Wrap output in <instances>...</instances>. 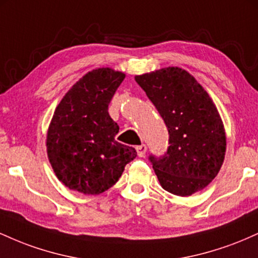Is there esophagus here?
I'll use <instances>...</instances> for the list:
<instances>
[{
    "mask_svg": "<svg viewBox=\"0 0 258 258\" xmlns=\"http://www.w3.org/2000/svg\"><path fill=\"white\" fill-rule=\"evenodd\" d=\"M136 150H137V154L139 158H143L147 153V146L146 144H141V146L136 147Z\"/></svg>",
    "mask_w": 258,
    "mask_h": 258,
    "instance_id": "34e87169",
    "label": "esophagus"
}]
</instances>
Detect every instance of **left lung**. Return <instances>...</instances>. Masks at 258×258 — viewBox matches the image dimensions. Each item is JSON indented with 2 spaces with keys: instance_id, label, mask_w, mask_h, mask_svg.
I'll return each instance as SVG.
<instances>
[{
  "instance_id": "obj_1",
  "label": "left lung",
  "mask_w": 258,
  "mask_h": 258,
  "mask_svg": "<svg viewBox=\"0 0 258 258\" xmlns=\"http://www.w3.org/2000/svg\"><path fill=\"white\" fill-rule=\"evenodd\" d=\"M165 121L168 147L161 156L149 155L165 190L188 197L217 176L226 154V133L217 108L189 73L165 68L136 76Z\"/></svg>"
}]
</instances>
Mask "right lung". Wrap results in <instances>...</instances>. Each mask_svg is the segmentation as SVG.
Wrapping results in <instances>:
<instances>
[{
    "mask_svg": "<svg viewBox=\"0 0 258 258\" xmlns=\"http://www.w3.org/2000/svg\"><path fill=\"white\" fill-rule=\"evenodd\" d=\"M125 74L92 70L60 100L47 133V154L58 179L84 194H100L119 180L137 156L135 148L115 141L119 125L108 106Z\"/></svg>",
    "mask_w": 258,
    "mask_h": 258,
    "instance_id": "1",
    "label": "right lung"
}]
</instances>
